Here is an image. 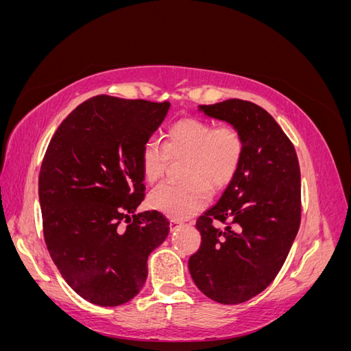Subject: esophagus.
I'll list each match as a JSON object with an SVG mask.
<instances>
[{
  "mask_svg": "<svg viewBox=\"0 0 351 351\" xmlns=\"http://www.w3.org/2000/svg\"><path fill=\"white\" fill-rule=\"evenodd\" d=\"M182 226H183V222L180 221V219H171V221H169V228H171V231H174L176 228L182 227Z\"/></svg>",
  "mask_w": 351,
  "mask_h": 351,
  "instance_id": "1",
  "label": "esophagus"
}]
</instances>
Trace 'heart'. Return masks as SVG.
Masks as SVG:
<instances>
[{"label":"heart","mask_w":351,"mask_h":351,"mask_svg":"<svg viewBox=\"0 0 351 351\" xmlns=\"http://www.w3.org/2000/svg\"><path fill=\"white\" fill-rule=\"evenodd\" d=\"M243 137L232 125L215 127L197 119H183L169 127L164 146L149 141L142 149L141 165L147 183L161 178L169 159H184L186 184H161L147 197L149 206L161 214L183 219L202 210L209 191L228 186L243 158Z\"/></svg>","instance_id":"heart-1"}]
</instances>
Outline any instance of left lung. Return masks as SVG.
<instances>
[{
    "label": "left lung",
    "mask_w": 351,
    "mask_h": 351,
    "mask_svg": "<svg viewBox=\"0 0 351 351\" xmlns=\"http://www.w3.org/2000/svg\"><path fill=\"white\" fill-rule=\"evenodd\" d=\"M199 112L240 132L239 171L217 205L199 217V250L189 259L197 289L222 304H239L277 277L300 227V167L294 146L259 105L228 99ZM214 220L226 224L218 229Z\"/></svg>",
    "instance_id": "8db88e82"
}]
</instances>
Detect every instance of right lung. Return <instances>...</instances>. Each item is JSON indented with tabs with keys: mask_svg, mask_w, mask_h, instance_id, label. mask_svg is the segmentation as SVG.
<instances>
[{
	"mask_svg": "<svg viewBox=\"0 0 351 351\" xmlns=\"http://www.w3.org/2000/svg\"><path fill=\"white\" fill-rule=\"evenodd\" d=\"M169 107L98 95L70 112L48 145L39 173L45 243L62 278L93 304L132 300L169 232L159 212L136 214L145 197L142 149Z\"/></svg>",
	"mask_w": 351,
	"mask_h": 351,
	"instance_id": "right-lung-1",
	"label": "right lung"
}]
</instances>
